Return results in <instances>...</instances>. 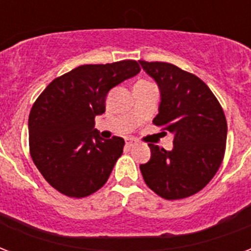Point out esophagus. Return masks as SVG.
Returning a JSON list of instances; mask_svg holds the SVG:
<instances>
[{
    "mask_svg": "<svg viewBox=\"0 0 251 251\" xmlns=\"http://www.w3.org/2000/svg\"><path fill=\"white\" fill-rule=\"evenodd\" d=\"M125 143H126V147H129V149H131V147H133L134 145H137V141H135L134 138H126Z\"/></svg>",
    "mask_w": 251,
    "mask_h": 251,
    "instance_id": "esophagus-1",
    "label": "esophagus"
}]
</instances>
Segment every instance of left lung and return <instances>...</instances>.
<instances>
[{
  "label": "left lung",
  "mask_w": 251,
  "mask_h": 251,
  "mask_svg": "<svg viewBox=\"0 0 251 251\" xmlns=\"http://www.w3.org/2000/svg\"><path fill=\"white\" fill-rule=\"evenodd\" d=\"M139 64L160 91L153 124L173 135L171 151L150 143L151 157L139 167L142 176L161 198H186L202 190L222 164L226 116L207 84L194 74L167 62Z\"/></svg>",
  "instance_id": "left-lung-1"
}]
</instances>
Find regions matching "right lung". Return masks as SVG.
Returning <instances> with one entry per match:
<instances>
[{"label": "right lung", "mask_w": 251, "mask_h": 251, "mask_svg": "<svg viewBox=\"0 0 251 251\" xmlns=\"http://www.w3.org/2000/svg\"><path fill=\"white\" fill-rule=\"evenodd\" d=\"M139 72L133 60L82 65L52 80L37 98L28 117L29 151L56 190L83 198L109 178L125 142L100 138L95 117L105 112L108 92Z\"/></svg>", "instance_id": "add662e5"}]
</instances>
